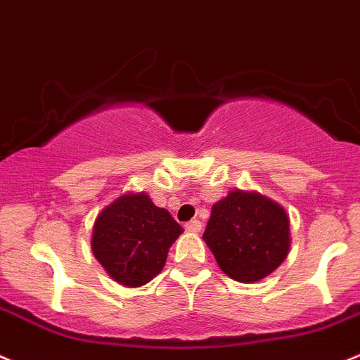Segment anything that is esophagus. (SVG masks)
Here are the masks:
<instances>
[{
  "label": "esophagus",
  "instance_id": "obj_1",
  "mask_svg": "<svg viewBox=\"0 0 360 360\" xmlns=\"http://www.w3.org/2000/svg\"><path fill=\"white\" fill-rule=\"evenodd\" d=\"M184 226H186L188 232H193V233L200 232V230H202V223L198 221V219H191V221H188Z\"/></svg>",
  "mask_w": 360,
  "mask_h": 360
}]
</instances>
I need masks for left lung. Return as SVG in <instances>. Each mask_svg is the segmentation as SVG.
I'll return each instance as SVG.
<instances>
[{
	"mask_svg": "<svg viewBox=\"0 0 360 360\" xmlns=\"http://www.w3.org/2000/svg\"><path fill=\"white\" fill-rule=\"evenodd\" d=\"M202 239L226 276L240 283H257L287 258L290 219L269 197L232 190L212 204Z\"/></svg>",
	"mask_w": 360,
	"mask_h": 360,
	"instance_id": "1",
	"label": "left lung"
}]
</instances>
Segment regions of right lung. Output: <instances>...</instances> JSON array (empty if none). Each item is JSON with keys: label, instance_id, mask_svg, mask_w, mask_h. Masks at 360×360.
I'll return each instance as SVG.
<instances>
[{"label": "right lung", "instance_id": "obj_1", "mask_svg": "<svg viewBox=\"0 0 360 360\" xmlns=\"http://www.w3.org/2000/svg\"><path fill=\"white\" fill-rule=\"evenodd\" d=\"M183 226L148 193H124L95 219L91 250L107 274L128 288L149 283L162 273L170 246Z\"/></svg>", "mask_w": 360, "mask_h": 360}]
</instances>
